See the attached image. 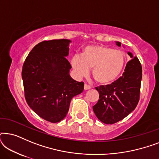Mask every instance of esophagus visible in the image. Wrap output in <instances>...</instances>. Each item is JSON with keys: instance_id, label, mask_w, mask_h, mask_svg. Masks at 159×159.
Wrapping results in <instances>:
<instances>
[{"instance_id": "esophagus-1", "label": "esophagus", "mask_w": 159, "mask_h": 159, "mask_svg": "<svg viewBox=\"0 0 159 159\" xmlns=\"http://www.w3.org/2000/svg\"><path fill=\"white\" fill-rule=\"evenodd\" d=\"M84 90H90V89H91V87H90V85H88V84H84Z\"/></svg>"}]
</instances>
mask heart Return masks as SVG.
Listing matches in <instances>:
<instances>
[{
	"label": "heart",
	"instance_id": "b5f03b06",
	"mask_svg": "<svg viewBox=\"0 0 159 159\" xmlns=\"http://www.w3.org/2000/svg\"><path fill=\"white\" fill-rule=\"evenodd\" d=\"M126 55L123 51L105 45H88L82 56H74L71 65L78 77H86L92 68V75L98 83L114 82L125 68Z\"/></svg>",
	"mask_w": 159,
	"mask_h": 159
}]
</instances>
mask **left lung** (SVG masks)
Returning a JSON list of instances; mask_svg holds the SVG:
<instances>
[{
  "mask_svg": "<svg viewBox=\"0 0 159 159\" xmlns=\"http://www.w3.org/2000/svg\"><path fill=\"white\" fill-rule=\"evenodd\" d=\"M121 46L120 42H116ZM132 58L127 64L122 76L111 84L95 89L99 100L93 106L97 118L104 124L112 125L121 120L133 111L140 99L142 66L138 58L128 52Z\"/></svg>",
  "mask_w": 159,
  "mask_h": 159,
  "instance_id": "1",
  "label": "left lung"
}]
</instances>
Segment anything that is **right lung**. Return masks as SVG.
Masks as SVG:
<instances>
[{
	"instance_id": "1",
	"label": "right lung",
	"mask_w": 159,
	"mask_h": 159,
	"mask_svg": "<svg viewBox=\"0 0 159 159\" xmlns=\"http://www.w3.org/2000/svg\"><path fill=\"white\" fill-rule=\"evenodd\" d=\"M71 42L61 39L38 43L22 67L26 101L38 116L52 123L66 117L71 100L84 90V82L69 75L71 66L66 57Z\"/></svg>"
}]
</instances>
